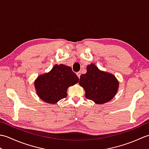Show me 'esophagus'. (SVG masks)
Listing matches in <instances>:
<instances>
[{"mask_svg": "<svg viewBox=\"0 0 149 149\" xmlns=\"http://www.w3.org/2000/svg\"><path fill=\"white\" fill-rule=\"evenodd\" d=\"M77 77H79V78H80V76H81V72H77Z\"/></svg>", "mask_w": 149, "mask_h": 149, "instance_id": "esophagus-1", "label": "esophagus"}]
</instances>
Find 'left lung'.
I'll return each instance as SVG.
<instances>
[{
	"instance_id": "left-lung-1",
	"label": "left lung",
	"mask_w": 149,
	"mask_h": 149,
	"mask_svg": "<svg viewBox=\"0 0 149 149\" xmlns=\"http://www.w3.org/2000/svg\"><path fill=\"white\" fill-rule=\"evenodd\" d=\"M79 84L85 90V97L96 104L109 102L115 95L118 82L113 75L100 71L91 64L87 66V72L80 77Z\"/></svg>"
}]
</instances>
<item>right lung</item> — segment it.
Returning <instances> with one entry per match:
<instances>
[{
	"mask_svg": "<svg viewBox=\"0 0 149 149\" xmlns=\"http://www.w3.org/2000/svg\"><path fill=\"white\" fill-rule=\"evenodd\" d=\"M79 79L70 66L56 65L51 71L37 78L34 86L44 102L55 104L66 97L67 88L77 83Z\"/></svg>",
	"mask_w": 149,
	"mask_h": 149,
	"instance_id": "right-lung-1",
	"label": "right lung"
}]
</instances>
